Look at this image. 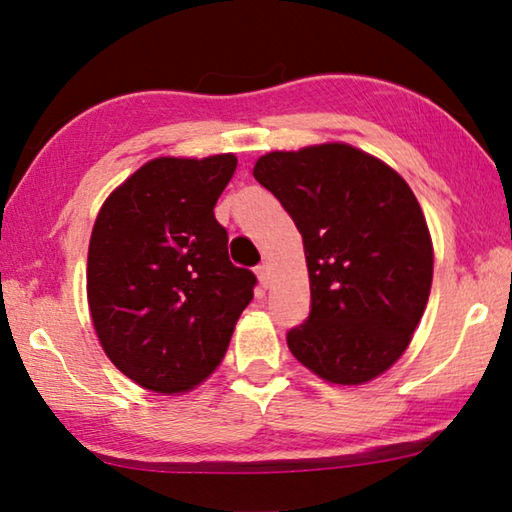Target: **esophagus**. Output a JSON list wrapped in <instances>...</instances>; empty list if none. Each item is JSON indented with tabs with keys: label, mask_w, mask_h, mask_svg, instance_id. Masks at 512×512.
I'll use <instances>...</instances> for the list:
<instances>
[{
	"label": "esophagus",
	"mask_w": 512,
	"mask_h": 512,
	"mask_svg": "<svg viewBox=\"0 0 512 512\" xmlns=\"http://www.w3.org/2000/svg\"><path fill=\"white\" fill-rule=\"evenodd\" d=\"M255 273H257L259 284H262L264 289L271 287V268H268V264H259V266L255 268Z\"/></svg>",
	"instance_id": "34e87169"
}]
</instances>
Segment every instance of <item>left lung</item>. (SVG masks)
Wrapping results in <instances>:
<instances>
[{"instance_id": "obj_1", "label": "left lung", "mask_w": 512, "mask_h": 512, "mask_svg": "<svg viewBox=\"0 0 512 512\" xmlns=\"http://www.w3.org/2000/svg\"><path fill=\"white\" fill-rule=\"evenodd\" d=\"M253 176L305 244L311 311L287 334L291 354L329 384L384 375L409 348L433 280L431 235L411 187L343 142L271 151Z\"/></svg>"}]
</instances>
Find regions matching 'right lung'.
Returning <instances> with one entry per match:
<instances>
[{
    "instance_id": "add662e5",
    "label": "right lung",
    "mask_w": 512,
    "mask_h": 512,
    "mask_svg": "<svg viewBox=\"0 0 512 512\" xmlns=\"http://www.w3.org/2000/svg\"><path fill=\"white\" fill-rule=\"evenodd\" d=\"M235 153L153 158L131 173L94 221L88 305L117 370L146 391L187 393L228 350L257 277L228 257L214 205Z\"/></svg>"
}]
</instances>
